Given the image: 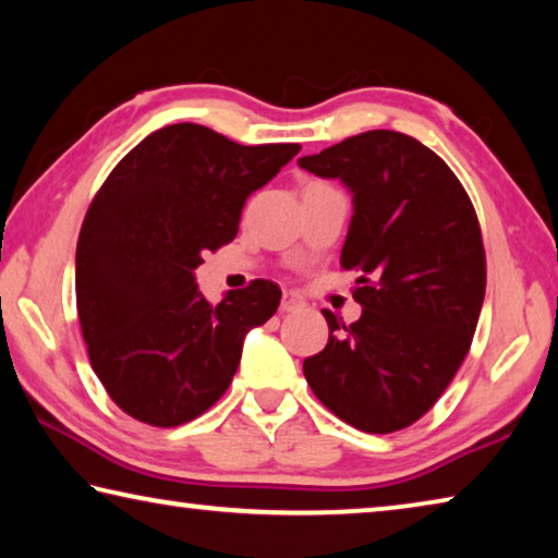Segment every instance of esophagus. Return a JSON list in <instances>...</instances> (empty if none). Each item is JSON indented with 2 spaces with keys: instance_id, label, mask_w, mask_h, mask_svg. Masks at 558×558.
Returning <instances> with one entry per match:
<instances>
[{
  "instance_id": "34e87169",
  "label": "esophagus",
  "mask_w": 558,
  "mask_h": 558,
  "mask_svg": "<svg viewBox=\"0 0 558 558\" xmlns=\"http://www.w3.org/2000/svg\"><path fill=\"white\" fill-rule=\"evenodd\" d=\"M300 305H302V300L295 295V292H282V300H280L282 313H292V310H298Z\"/></svg>"
}]
</instances>
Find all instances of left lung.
<instances>
[{
    "label": "left lung",
    "mask_w": 558,
    "mask_h": 558,
    "mask_svg": "<svg viewBox=\"0 0 558 558\" xmlns=\"http://www.w3.org/2000/svg\"><path fill=\"white\" fill-rule=\"evenodd\" d=\"M298 165L352 192L342 245L362 317L323 310L329 339L302 364L329 411L364 433L418 421L465 359L485 300V248L465 189L403 132L369 130Z\"/></svg>",
    "instance_id": "1"
}]
</instances>
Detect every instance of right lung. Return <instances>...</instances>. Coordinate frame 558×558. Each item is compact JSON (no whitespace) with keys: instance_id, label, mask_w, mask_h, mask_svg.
Here are the masks:
<instances>
[{"instance_id":"1","label":"right lung","mask_w":558,"mask_h":558,"mask_svg":"<svg viewBox=\"0 0 558 558\" xmlns=\"http://www.w3.org/2000/svg\"><path fill=\"white\" fill-rule=\"evenodd\" d=\"M298 153L179 122L130 149L100 186L75 248V302L93 372L132 418L172 428L209 411L245 335L276 315V282L253 280L214 305L194 270L235 239L245 199Z\"/></svg>"}]
</instances>
